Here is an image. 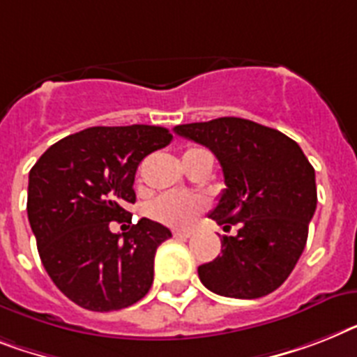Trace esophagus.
<instances>
[{"label":"esophagus","mask_w":357,"mask_h":357,"mask_svg":"<svg viewBox=\"0 0 357 357\" xmlns=\"http://www.w3.org/2000/svg\"><path fill=\"white\" fill-rule=\"evenodd\" d=\"M173 235L178 238H190L191 235H193V231H190V229H175V231H173Z\"/></svg>","instance_id":"34e87169"}]
</instances>
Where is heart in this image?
<instances>
[{
    "instance_id": "1",
    "label": "heart",
    "mask_w": 357,
    "mask_h": 357,
    "mask_svg": "<svg viewBox=\"0 0 357 357\" xmlns=\"http://www.w3.org/2000/svg\"><path fill=\"white\" fill-rule=\"evenodd\" d=\"M185 153H206L202 149H190ZM206 199L195 193H164L155 199L149 206V215L158 222L176 228H188L199 219V215L206 210Z\"/></svg>"
}]
</instances>
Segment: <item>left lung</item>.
I'll return each instance as SVG.
<instances>
[{"label":"left lung","mask_w":357,"mask_h":357,"mask_svg":"<svg viewBox=\"0 0 357 357\" xmlns=\"http://www.w3.org/2000/svg\"><path fill=\"white\" fill-rule=\"evenodd\" d=\"M220 162L226 190L210 217L237 235H222V255L200 264L213 294L257 299L278 290L301 257L317 204L316 172L281 131L235 116L176 126Z\"/></svg>","instance_id":"left-lung-1"}]
</instances>
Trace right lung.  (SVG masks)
<instances>
[{
	"label": "right lung",
	"mask_w": 357,
	"mask_h": 357,
	"mask_svg": "<svg viewBox=\"0 0 357 357\" xmlns=\"http://www.w3.org/2000/svg\"><path fill=\"white\" fill-rule=\"evenodd\" d=\"M173 135L158 126L89 128L52 144L29 173L26 213L41 264L63 296L82 308H128L153 284L155 253L172 231L128 219L138 164L166 147Z\"/></svg>",
	"instance_id": "obj_1"
}]
</instances>
